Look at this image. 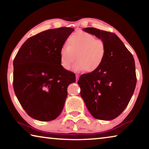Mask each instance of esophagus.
I'll list each match as a JSON object with an SVG mask.
<instances>
[{"instance_id":"1","label":"esophagus","mask_w":149,"mask_h":149,"mask_svg":"<svg viewBox=\"0 0 149 149\" xmlns=\"http://www.w3.org/2000/svg\"><path fill=\"white\" fill-rule=\"evenodd\" d=\"M75 77H76V81H78V79H79V75H75Z\"/></svg>"}]
</instances>
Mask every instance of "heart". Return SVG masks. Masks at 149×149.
Masks as SVG:
<instances>
[{
    "label": "heart",
    "instance_id": "b5f03b06",
    "mask_svg": "<svg viewBox=\"0 0 149 149\" xmlns=\"http://www.w3.org/2000/svg\"><path fill=\"white\" fill-rule=\"evenodd\" d=\"M105 54L106 46L102 39L89 33L77 31L68 39V47L60 49V64L65 70H70L76 59L75 71L93 72L102 65Z\"/></svg>",
    "mask_w": 149,
    "mask_h": 149
}]
</instances>
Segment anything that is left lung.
<instances>
[{
	"instance_id": "8db88e82",
	"label": "left lung",
	"mask_w": 149,
	"mask_h": 149,
	"mask_svg": "<svg viewBox=\"0 0 149 149\" xmlns=\"http://www.w3.org/2000/svg\"><path fill=\"white\" fill-rule=\"evenodd\" d=\"M104 41L106 54L96 71L81 75V97L96 119L111 120L129 104L137 84L135 60L119 37L94 27L84 29Z\"/></svg>"
}]
</instances>
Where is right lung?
Instances as JSON below:
<instances>
[{"mask_svg": "<svg viewBox=\"0 0 149 149\" xmlns=\"http://www.w3.org/2000/svg\"><path fill=\"white\" fill-rule=\"evenodd\" d=\"M72 27L48 29L26 40L15 56L13 87L17 100L30 117L48 122L64 108L74 73L60 64V51Z\"/></svg>", "mask_w": 149, "mask_h": 149, "instance_id": "add662e5", "label": "right lung"}]
</instances>
